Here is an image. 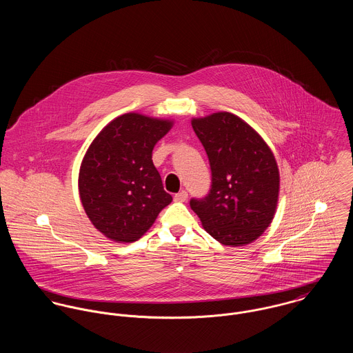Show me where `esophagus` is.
Wrapping results in <instances>:
<instances>
[{
  "label": "esophagus",
  "mask_w": 353,
  "mask_h": 353,
  "mask_svg": "<svg viewBox=\"0 0 353 353\" xmlns=\"http://www.w3.org/2000/svg\"><path fill=\"white\" fill-rule=\"evenodd\" d=\"M174 200L176 202H185L188 200V192L186 190H181L179 193H176L174 196Z\"/></svg>",
  "instance_id": "34e87169"
}]
</instances>
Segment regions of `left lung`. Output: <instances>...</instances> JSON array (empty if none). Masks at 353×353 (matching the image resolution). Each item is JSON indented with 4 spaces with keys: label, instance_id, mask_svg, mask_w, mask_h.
I'll return each instance as SVG.
<instances>
[{
    "label": "left lung",
    "instance_id": "1",
    "mask_svg": "<svg viewBox=\"0 0 353 353\" xmlns=\"http://www.w3.org/2000/svg\"><path fill=\"white\" fill-rule=\"evenodd\" d=\"M192 126L209 159L212 185L190 206L203 230L225 246L252 243L270 225L279 200L280 174L273 152L239 117L213 112Z\"/></svg>",
    "mask_w": 353,
    "mask_h": 353
}]
</instances>
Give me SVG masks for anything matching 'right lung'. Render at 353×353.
I'll list each match as a JSON object with an SVG mask.
<instances>
[{"label":"right lung","instance_id":"obj_1","mask_svg":"<svg viewBox=\"0 0 353 353\" xmlns=\"http://www.w3.org/2000/svg\"><path fill=\"white\" fill-rule=\"evenodd\" d=\"M172 121L128 112L112 119L85 153L79 193L98 231L115 242L140 239L172 197L152 161L156 143Z\"/></svg>","mask_w":353,"mask_h":353}]
</instances>
